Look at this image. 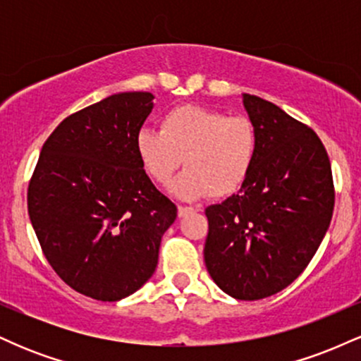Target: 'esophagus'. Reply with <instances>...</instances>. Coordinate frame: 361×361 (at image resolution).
I'll return each mask as SVG.
<instances>
[{
	"label": "esophagus",
	"instance_id": "34e87169",
	"mask_svg": "<svg viewBox=\"0 0 361 361\" xmlns=\"http://www.w3.org/2000/svg\"><path fill=\"white\" fill-rule=\"evenodd\" d=\"M193 207H185V205H178V215H180V217H185V215H188V214H192L193 212Z\"/></svg>",
	"mask_w": 361,
	"mask_h": 361
}]
</instances>
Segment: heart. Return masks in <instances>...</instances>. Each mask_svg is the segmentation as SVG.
<instances>
[{"mask_svg":"<svg viewBox=\"0 0 361 361\" xmlns=\"http://www.w3.org/2000/svg\"><path fill=\"white\" fill-rule=\"evenodd\" d=\"M135 151L144 171L159 185L169 183L185 164L186 171L171 185L176 197L192 200L210 192L226 197L250 176L258 154V132L246 117L183 105L163 115L159 132L142 128Z\"/></svg>","mask_w":361,"mask_h":361,"instance_id":"heart-1","label":"heart"}]
</instances>
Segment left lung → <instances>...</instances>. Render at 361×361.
Masks as SVG:
<instances>
[{
  "label": "left lung",
  "mask_w": 361,
  "mask_h": 361,
  "mask_svg": "<svg viewBox=\"0 0 361 361\" xmlns=\"http://www.w3.org/2000/svg\"><path fill=\"white\" fill-rule=\"evenodd\" d=\"M258 154L241 190L205 209L204 258L217 287L259 300L288 287L316 255L334 209L331 163L316 132L243 93Z\"/></svg>",
  "instance_id": "1"
}]
</instances>
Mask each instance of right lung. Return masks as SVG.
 <instances>
[{"mask_svg":"<svg viewBox=\"0 0 361 361\" xmlns=\"http://www.w3.org/2000/svg\"><path fill=\"white\" fill-rule=\"evenodd\" d=\"M126 91L69 115L45 140L28 215L54 271L102 302L132 295L157 267L176 205L152 185L135 137L154 106Z\"/></svg>","mask_w":361,"mask_h":361,"instance_id":"add662e5","label":"right lung"}]
</instances>
